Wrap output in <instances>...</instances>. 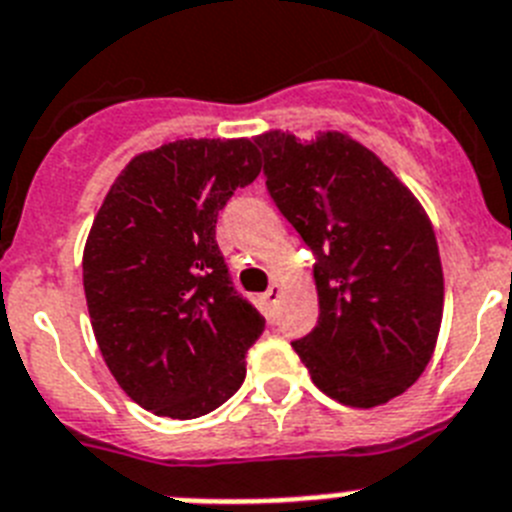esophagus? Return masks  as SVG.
<instances>
[{"mask_svg":"<svg viewBox=\"0 0 512 512\" xmlns=\"http://www.w3.org/2000/svg\"><path fill=\"white\" fill-rule=\"evenodd\" d=\"M262 299L268 301L270 306H275V304H278V301H281V286H278V283H273V286H270L268 291L262 293Z\"/></svg>","mask_w":512,"mask_h":512,"instance_id":"esophagus-1","label":"esophagus"}]
</instances>
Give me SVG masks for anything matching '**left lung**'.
<instances>
[{
	"label": "left lung",
	"instance_id": "obj_1",
	"mask_svg": "<svg viewBox=\"0 0 512 512\" xmlns=\"http://www.w3.org/2000/svg\"><path fill=\"white\" fill-rule=\"evenodd\" d=\"M265 185L314 255L317 327L291 348L319 391L348 407H379L410 389L433 355L443 268L415 195L345 133L304 144L257 136Z\"/></svg>",
	"mask_w": 512,
	"mask_h": 512
}]
</instances>
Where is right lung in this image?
I'll return each mask as SVG.
<instances>
[{"mask_svg":"<svg viewBox=\"0 0 512 512\" xmlns=\"http://www.w3.org/2000/svg\"><path fill=\"white\" fill-rule=\"evenodd\" d=\"M260 175L250 139H185L128 162L84 244V296L100 353L128 397L193 420L242 386L265 330L231 283L219 211Z\"/></svg>","mask_w":512,"mask_h":512,"instance_id":"right-lung-1","label":"right lung"}]
</instances>
